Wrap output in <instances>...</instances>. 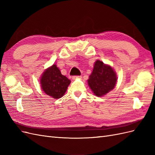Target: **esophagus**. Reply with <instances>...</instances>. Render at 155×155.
I'll list each match as a JSON object with an SVG mask.
<instances>
[{"label":"esophagus","instance_id":"34e87169","mask_svg":"<svg viewBox=\"0 0 155 155\" xmlns=\"http://www.w3.org/2000/svg\"><path fill=\"white\" fill-rule=\"evenodd\" d=\"M81 78V76H74L72 77V79H79V78Z\"/></svg>","mask_w":155,"mask_h":155}]
</instances>
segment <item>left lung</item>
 <instances>
[{"label": "left lung", "mask_w": 155, "mask_h": 155, "mask_svg": "<svg viewBox=\"0 0 155 155\" xmlns=\"http://www.w3.org/2000/svg\"><path fill=\"white\" fill-rule=\"evenodd\" d=\"M87 81L93 93L101 97L112 91L116 86V74L110 65L97 60Z\"/></svg>", "instance_id": "left-lung-1"}]
</instances>
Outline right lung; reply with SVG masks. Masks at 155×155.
<instances>
[{
	"instance_id": "right-lung-1",
	"label": "right lung",
	"mask_w": 155,
	"mask_h": 155,
	"mask_svg": "<svg viewBox=\"0 0 155 155\" xmlns=\"http://www.w3.org/2000/svg\"><path fill=\"white\" fill-rule=\"evenodd\" d=\"M40 82L46 94L58 99L64 94L71 81L61 74L55 64H53L42 74Z\"/></svg>"
}]
</instances>
